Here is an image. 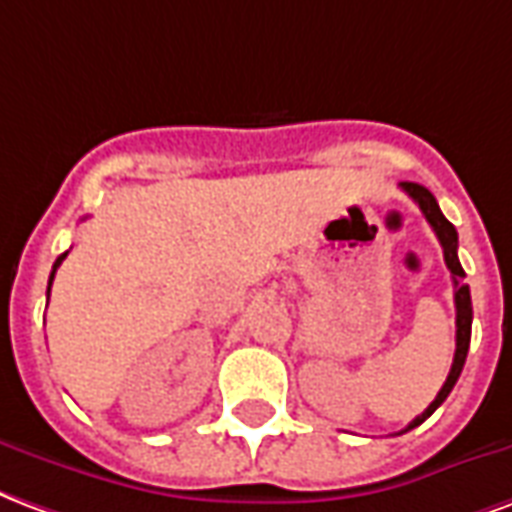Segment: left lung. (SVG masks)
Returning a JSON list of instances; mask_svg holds the SVG:
<instances>
[{
	"mask_svg": "<svg viewBox=\"0 0 512 512\" xmlns=\"http://www.w3.org/2000/svg\"><path fill=\"white\" fill-rule=\"evenodd\" d=\"M401 188L409 193L414 199V204L423 210L425 220L431 223V229L436 231V237L442 242V251H445V264L450 275H453V283H455V354H453V368H450V374H447L445 384H442V390L436 393V398L431 401V406L425 409L423 414H417L412 423L406 425L401 434L406 431H412L417 428L420 423H425L431 414L439 409V406L445 404V398L450 395V390L455 387L458 382V376L464 371V363H466V352H469V338H472V297H469V286L464 283V267H461V261H458V231L450 220L442 215L439 210V204H436L434 193L423 185H417V182H401Z\"/></svg>",
	"mask_w": 512,
	"mask_h": 512,
	"instance_id": "1",
	"label": "left lung"
}]
</instances>
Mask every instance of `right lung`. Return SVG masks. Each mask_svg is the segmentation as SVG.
<instances>
[{"label":"right lung","instance_id":"add662e5","mask_svg":"<svg viewBox=\"0 0 512 512\" xmlns=\"http://www.w3.org/2000/svg\"><path fill=\"white\" fill-rule=\"evenodd\" d=\"M65 256H67V253H62V256H59V259L54 261V270H51V278H48V292H51V283H54V275H57V267H59V264H62V261H65Z\"/></svg>","mask_w":512,"mask_h":512}]
</instances>
